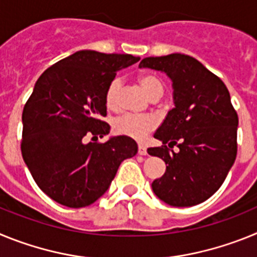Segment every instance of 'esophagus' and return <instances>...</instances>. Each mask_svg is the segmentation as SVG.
I'll list each match as a JSON object with an SVG mask.
<instances>
[{"instance_id":"esophagus-1","label":"esophagus","mask_w":257,"mask_h":257,"mask_svg":"<svg viewBox=\"0 0 257 257\" xmlns=\"http://www.w3.org/2000/svg\"><path fill=\"white\" fill-rule=\"evenodd\" d=\"M138 153H139L140 156H145V154H147V147H145L144 144L138 145Z\"/></svg>"}]
</instances>
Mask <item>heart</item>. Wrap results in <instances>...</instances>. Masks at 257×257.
<instances>
[{
	"instance_id": "b5f03b06",
	"label": "heart",
	"mask_w": 257,
	"mask_h": 257,
	"mask_svg": "<svg viewBox=\"0 0 257 257\" xmlns=\"http://www.w3.org/2000/svg\"><path fill=\"white\" fill-rule=\"evenodd\" d=\"M139 83L152 99H158L165 92V83L162 79L154 73H144L139 76ZM119 91H121V79H112L106 86L104 101L106 108L115 110L119 105ZM157 122L152 115H140L127 113L117 118L113 123V128L119 135L128 136L133 139H143L147 134L154 130Z\"/></svg>"
}]
</instances>
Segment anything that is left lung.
I'll return each instance as SVG.
<instances>
[{"label": "left lung", "mask_w": 257, "mask_h": 257, "mask_svg": "<svg viewBox=\"0 0 257 257\" xmlns=\"http://www.w3.org/2000/svg\"><path fill=\"white\" fill-rule=\"evenodd\" d=\"M139 67L162 70L174 86L175 108L154 134L163 145L148 148L167 165L152 183L153 192L175 207L202 203L221 187L237 157L238 114L228 88L197 59L184 54L145 58Z\"/></svg>", "instance_id": "obj_1"}]
</instances>
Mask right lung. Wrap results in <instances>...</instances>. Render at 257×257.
Wrapping results in <instances>:
<instances>
[{
	"instance_id": "obj_1",
	"label": "right lung",
	"mask_w": 257,
	"mask_h": 257,
	"mask_svg": "<svg viewBox=\"0 0 257 257\" xmlns=\"http://www.w3.org/2000/svg\"><path fill=\"white\" fill-rule=\"evenodd\" d=\"M128 54L82 50L47 68L23 109L22 154L40 189L55 202L79 208L100 198L135 140L109 134L106 86L119 69L139 61ZM90 142H88V139Z\"/></svg>"
}]
</instances>
